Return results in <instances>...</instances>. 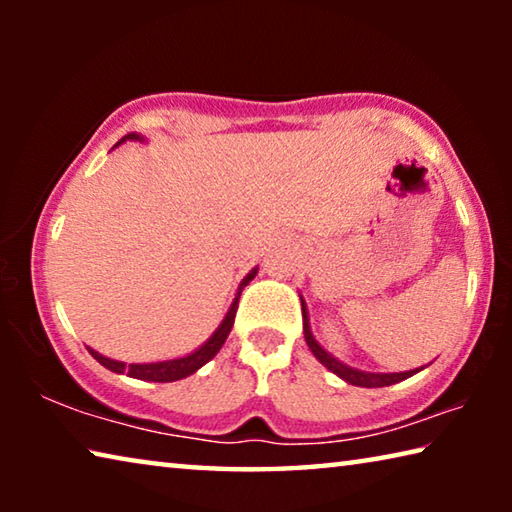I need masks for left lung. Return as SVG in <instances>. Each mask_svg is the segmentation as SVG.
<instances>
[{
    "instance_id": "8db88e82",
    "label": "left lung",
    "mask_w": 512,
    "mask_h": 512,
    "mask_svg": "<svg viewBox=\"0 0 512 512\" xmlns=\"http://www.w3.org/2000/svg\"><path fill=\"white\" fill-rule=\"evenodd\" d=\"M302 327H305V341L309 345V350L314 352V357L320 363H323L327 370H332L334 375H339L343 381H348V384H352V386H363V388L391 386V384H397V381L415 375L418 370H422V368H415V370H409V372H363V370H357V368H350V366H345V363H341L339 359H334L332 354L320 348L318 341L314 339V334H311L309 316H307L305 305H302Z\"/></svg>"
}]
</instances>
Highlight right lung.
I'll return each instance as SVG.
<instances>
[{"label":"right lung","mask_w":512,"mask_h":512,"mask_svg":"<svg viewBox=\"0 0 512 512\" xmlns=\"http://www.w3.org/2000/svg\"><path fill=\"white\" fill-rule=\"evenodd\" d=\"M126 140H142V137L137 135V133H128L121 142H126ZM255 275H257V268H253V271H250L244 277V282L239 284V291H237L235 302H232V305H230L228 314H225L219 329H216V332L210 336V341L203 343L196 352L187 354V357L171 359V361H158V363H128V366H126V363H121V361L103 357V354L94 352L92 348H88V350H90L92 357L101 363V366H106L112 372H119V375H124V372H128V377H135V379H144V381H178V379H185L189 375H194L198 368L205 366V363L210 361L214 354L221 350V345L225 343V339H228L230 329H232V325H235V314H237L241 289H244L246 284L253 280Z\"/></svg>","instance_id":"1"}]
</instances>
